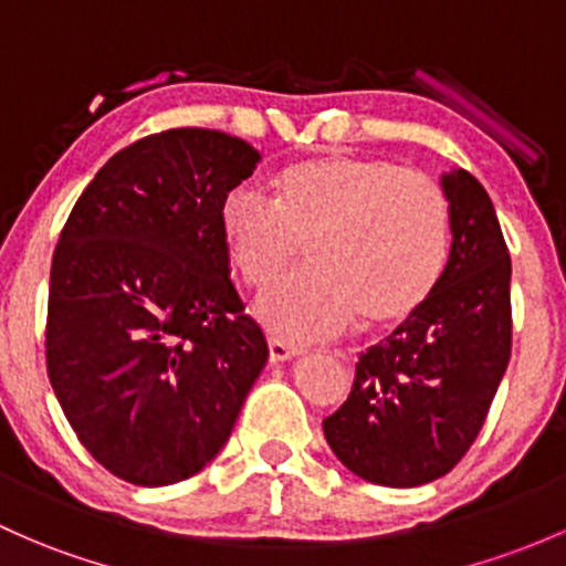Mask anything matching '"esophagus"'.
<instances>
[{
  "label": "esophagus",
  "mask_w": 566,
  "mask_h": 566,
  "mask_svg": "<svg viewBox=\"0 0 566 566\" xmlns=\"http://www.w3.org/2000/svg\"><path fill=\"white\" fill-rule=\"evenodd\" d=\"M302 348L300 345L289 343L283 337H270V361H285L291 356H300Z\"/></svg>",
  "instance_id": "1"
}]
</instances>
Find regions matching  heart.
<instances>
[{
  "label": "heart",
  "mask_w": 566,
  "mask_h": 566,
  "mask_svg": "<svg viewBox=\"0 0 566 566\" xmlns=\"http://www.w3.org/2000/svg\"><path fill=\"white\" fill-rule=\"evenodd\" d=\"M272 199L234 188L218 223L232 270L266 289L307 242L313 270L264 294L256 313L283 337L310 339L361 318H410L440 283L451 248V208L434 180L382 159L329 154L270 178Z\"/></svg>",
  "instance_id": "obj_1"
}]
</instances>
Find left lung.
<instances>
[{
    "mask_svg": "<svg viewBox=\"0 0 566 566\" xmlns=\"http://www.w3.org/2000/svg\"><path fill=\"white\" fill-rule=\"evenodd\" d=\"M451 256L416 315L358 356L356 380L324 418L329 448L358 478L412 489L448 475L472 448L513 348L510 253L485 188L442 175Z\"/></svg>",
    "mask_w": 566,
    "mask_h": 566,
    "instance_id": "left-lung-1",
    "label": "left lung"
}]
</instances>
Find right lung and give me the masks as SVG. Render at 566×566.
I'll use <instances>...</instances> for the list:
<instances>
[{"instance_id": "1", "label": "right lung", "mask_w": 566, "mask_h": 566, "mask_svg": "<svg viewBox=\"0 0 566 566\" xmlns=\"http://www.w3.org/2000/svg\"><path fill=\"white\" fill-rule=\"evenodd\" d=\"M259 159L216 129L148 135L94 175L59 234L48 378L83 448L126 483H180L216 459L270 356L218 223Z\"/></svg>"}]
</instances>
